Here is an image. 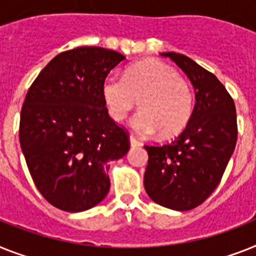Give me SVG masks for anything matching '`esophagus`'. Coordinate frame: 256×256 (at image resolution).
Listing matches in <instances>:
<instances>
[{
	"mask_svg": "<svg viewBox=\"0 0 256 256\" xmlns=\"http://www.w3.org/2000/svg\"><path fill=\"white\" fill-rule=\"evenodd\" d=\"M130 145H132V146H140V145H141L140 141L137 140L136 137L133 136V134H130Z\"/></svg>",
	"mask_w": 256,
	"mask_h": 256,
	"instance_id": "obj_1",
	"label": "esophagus"
}]
</instances>
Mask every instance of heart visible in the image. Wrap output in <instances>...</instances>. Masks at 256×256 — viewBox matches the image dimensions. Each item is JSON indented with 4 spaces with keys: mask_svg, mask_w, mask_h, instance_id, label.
<instances>
[{
    "mask_svg": "<svg viewBox=\"0 0 256 256\" xmlns=\"http://www.w3.org/2000/svg\"><path fill=\"white\" fill-rule=\"evenodd\" d=\"M106 108L114 122H123L134 106L141 111L132 126L144 136L160 132L168 138L180 133L194 112V92L186 78L170 65L145 60L126 70L124 78L111 74L102 85Z\"/></svg>",
    "mask_w": 256,
    "mask_h": 256,
    "instance_id": "b5f03b06",
    "label": "heart"
}]
</instances>
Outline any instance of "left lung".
I'll return each instance as SVG.
<instances>
[{"instance_id": "8db88e82", "label": "left lung", "mask_w": 256, "mask_h": 256, "mask_svg": "<svg viewBox=\"0 0 256 256\" xmlns=\"http://www.w3.org/2000/svg\"><path fill=\"white\" fill-rule=\"evenodd\" d=\"M195 88L191 120L174 141L145 145L149 154L144 186L153 202L190 210L208 199L222 178L237 142L236 104L216 76L184 54L166 52Z\"/></svg>"}]
</instances>
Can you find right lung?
<instances>
[{"label": "right lung", "instance_id": "right-lung-1", "mask_svg": "<svg viewBox=\"0 0 256 256\" xmlns=\"http://www.w3.org/2000/svg\"><path fill=\"white\" fill-rule=\"evenodd\" d=\"M126 57L99 47L65 50L46 65L24 98L19 141L31 178L50 204L82 212L108 194L107 162L130 150V133L110 118L106 77Z\"/></svg>", "mask_w": 256, "mask_h": 256}]
</instances>
